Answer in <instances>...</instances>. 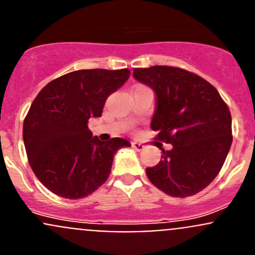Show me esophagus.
<instances>
[{"label": "esophagus", "mask_w": 255, "mask_h": 255, "mask_svg": "<svg viewBox=\"0 0 255 255\" xmlns=\"http://www.w3.org/2000/svg\"><path fill=\"white\" fill-rule=\"evenodd\" d=\"M132 146H133V149L136 150V151H141V150L144 149V145H143V144L136 143V141H134V143H132Z\"/></svg>", "instance_id": "obj_1"}]
</instances>
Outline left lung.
I'll list each match as a JSON object with an SVG mask.
<instances>
[{
  "label": "left lung",
  "instance_id": "obj_1",
  "mask_svg": "<svg viewBox=\"0 0 255 255\" xmlns=\"http://www.w3.org/2000/svg\"><path fill=\"white\" fill-rule=\"evenodd\" d=\"M155 93L151 119L156 138L172 145L146 168L152 184L171 197L197 194L214 181L232 144V120L220 94L202 77L167 66L133 69Z\"/></svg>",
  "mask_w": 255,
  "mask_h": 255
}]
</instances>
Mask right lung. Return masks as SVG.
Masks as SVG:
<instances>
[{"label":"right lung","instance_id":"add662e5","mask_svg":"<svg viewBox=\"0 0 255 255\" xmlns=\"http://www.w3.org/2000/svg\"><path fill=\"white\" fill-rule=\"evenodd\" d=\"M129 69H80L50 82L37 94L23 123L31 170L49 191L80 199L95 192L111 172L116 151L130 143L99 140L88 128L106 99L129 78Z\"/></svg>","mask_w":255,"mask_h":255}]
</instances>
